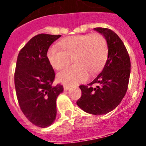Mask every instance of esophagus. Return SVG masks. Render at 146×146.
<instances>
[{"instance_id": "34e87169", "label": "esophagus", "mask_w": 146, "mask_h": 146, "mask_svg": "<svg viewBox=\"0 0 146 146\" xmlns=\"http://www.w3.org/2000/svg\"><path fill=\"white\" fill-rule=\"evenodd\" d=\"M69 86H66V85H64V90H65V91H67V90H69Z\"/></svg>"}]
</instances>
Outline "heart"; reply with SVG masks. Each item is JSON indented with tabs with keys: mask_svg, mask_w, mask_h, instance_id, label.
Listing matches in <instances>:
<instances>
[{
	"mask_svg": "<svg viewBox=\"0 0 146 146\" xmlns=\"http://www.w3.org/2000/svg\"><path fill=\"white\" fill-rule=\"evenodd\" d=\"M60 47L52 46L48 49L47 57L55 69L60 70L69 64L74 57L75 64L68 66L58 74V80L66 85L84 82L88 72L96 74L101 71L108 56L106 38L99 33L76 35L63 38Z\"/></svg>",
	"mask_w": 146,
	"mask_h": 146,
	"instance_id": "1",
	"label": "heart"
}]
</instances>
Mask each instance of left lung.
Here are the masks:
<instances>
[{"label": "left lung", "instance_id": "1", "mask_svg": "<svg viewBox=\"0 0 146 146\" xmlns=\"http://www.w3.org/2000/svg\"><path fill=\"white\" fill-rule=\"evenodd\" d=\"M108 44V56L102 72L87 86H80L82 96L77 104L90 114L103 115L116 108L124 97L129 81L131 63L122 40L109 28H95ZM94 84L98 85L94 88Z\"/></svg>", "mask_w": 146, "mask_h": 146}]
</instances>
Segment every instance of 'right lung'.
<instances>
[{
  "label": "right lung",
  "mask_w": 146,
  "mask_h": 146,
  "mask_svg": "<svg viewBox=\"0 0 146 146\" xmlns=\"http://www.w3.org/2000/svg\"><path fill=\"white\" fill-rule=\"evenodd\" d=\"M60 35L41 33L33 36L17 56L15 85L23 114L33 124L45 128L56 117V99L63 86L53 85L55 74L47 57L49 47Z\"/></svg>",
  "instance_id": "right-lung-1"
}]
</instances>
